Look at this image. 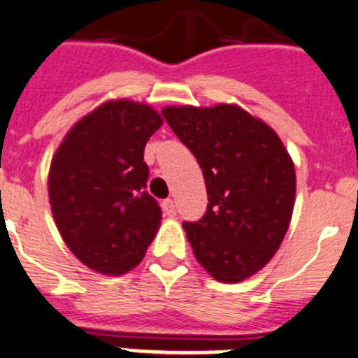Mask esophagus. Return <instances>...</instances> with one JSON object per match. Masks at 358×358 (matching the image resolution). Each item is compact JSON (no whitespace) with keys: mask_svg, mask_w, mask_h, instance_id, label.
I'll list each match as a JSON object with an SVG mask.
<instances>
[{"mask_svg":"<svg viewBox=\"0 0 358 358\" xmlns=\"http://www.w3.org/2000/svg\"><path fill=\"white\" fill-rule=\"evenodd\" d=\"M162 207H164V213H166L167 216H175V214H176V201L171 200V198L164 200Z\"/></svg>","mask_w":358,"mask_h":358,"instance_id":"esophagus-1","label":"esophagus"}]
</instances>
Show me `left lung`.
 Masks as SVG:
<instances>
[{
    "label": "left lung",
    "instance_id": "obj_1",
    "mask_svg": "<svg viewBox=\"0 0 358 358\" xmlns=\"http://www.w3.org/2000/svg\"><path fill=\"white\" fill-rule=\"evenodd\" d=\"M166 122L203 171L207 210L183 222L198 263L238 282L272 259L290 225L295 169L279 136L238 106L166 108Z\"/></svg>",
    "mask_w": 358,
    "mask_h": 358
}]
</instances>
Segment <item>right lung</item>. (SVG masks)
<instances>
[{
	"label": "right lung",
	"instance_id": "1",
	"mask_svg": "<svg viewBox=\"0 0 358 358\" xmlns=\"http://www.w3.org/2000/svg\"><path fill=\"white\" fill-rule=\"evenodd\" d=\"M162 126L145 104L111 101L71 127L54 155L50 205L64 243L95 272L120 275L145 256L162 209L145 187L144 148Z\"/></svg>",
	"mask_w": 358,
	"mask_h": 358
}]
</instances>
